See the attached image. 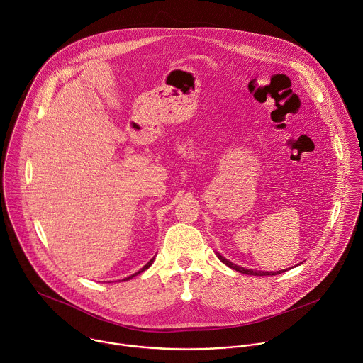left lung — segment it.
Masks as SVG:
<instances>
[{"instance_id": "left-lung-1", "label": "left lung", "mask_w": 363, "mask_h": 363, "mask_svg": "<svg viewBox=\"0 0 363 363\" xmlns=\"http://www.w3.org/2000/svg\"><path fill=\"white\" fill-rule=\"evenodd\" d=\"M216 254H217V257L220 258V260H221L225 266H228L230 269H233V270H235V272H238V273H242V274H250V276H276V274H281V273L287 272V270H279V272H262V270L244 269V267H240V266H237V264L231 263L230 260H227V258H225V257H223L220 252H216Z\"/></svg>"}]
</instances>
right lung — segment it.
<instances>
[{"mask_svg":"<svg viewBox=\"0 0 363 363\" xmlns=\"http://www.w3.org/2000/svg\"><path fill=\"white\" fill-rule=\"evenodd\" d=\"M153 260H155V257H153V258H150V260H149V262H147V263H146V264H145V266H143V267H142V269H140V270H139V272H136V273H135V274H132V276H129V277H126V279H123V280H122V281H126V280H130V279H132V277H135V276H138V274H139V273H142V272H145V270H146V269H149V267H150V266H152V263H153Z\"/></svg>","mask_w":363,"mask_h":363,"instance_id":"add662e5","label":"right lung"}]
</instances>
